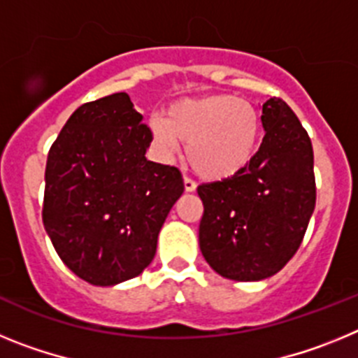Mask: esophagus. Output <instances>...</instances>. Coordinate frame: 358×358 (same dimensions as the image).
<instances>
[{
	"label": "esophagus",
	"instance_id": "esophagus-1",
	"mask_svg": "<svg viewBox=\"0 0 358 358\" xmlns=\"http://www.w3.org/2000/svg\"><path fill=\"white\" fill-rule=\"evenodd\" d=\"M197 185H195L194 179H189V177H185V189L186 192H195Z\"/></svg>",
	"mask_w": 358,
	"mask_h": 358
}]
</instances>
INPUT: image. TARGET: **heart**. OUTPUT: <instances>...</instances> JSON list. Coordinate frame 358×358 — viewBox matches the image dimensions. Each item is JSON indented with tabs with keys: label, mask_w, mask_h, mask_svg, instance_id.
Wrapping results in <instances>:
<instances>
[{
	"label": "heart",
	"mask_w": 358,
	"mask_h": 358,
	"mask_svg": "<svg viewBox=\"0 0 358 358\" xmlns=\"http://www.w3.org/2000/svg\"><path fill=\"white\" fill-rule=\"evenodd\" d=\"M150 129L161 150L172 156L179 141L188 143L189 166L204 179L220 181L251 163L260 143L262 120L248 100L211 94L172 103L169 118H152Z\"/></svg>",
	"instance_id": "heart-1"
}]
</instances>
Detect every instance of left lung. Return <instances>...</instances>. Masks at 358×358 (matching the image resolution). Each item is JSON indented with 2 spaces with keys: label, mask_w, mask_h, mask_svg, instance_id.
<instances>
[{
  "label": "left lung",
  "mask_w": 358,
  "mask_h": 358,
  "mask_svg": "<svg viewBox=\"0 0 358 358\" xmlns=\"http://www.w3.org/2000/svg\"><path fill=\"white\" fill-rule=\"evenodd\" d=\"M265 136L251 163L222 181L197 188L204 204L199 245L227 280L274 276L296 255L315 208L314 150L281 98L262 106Z\"/></svg>",
  "instance_id": "1"
}]
</instances>
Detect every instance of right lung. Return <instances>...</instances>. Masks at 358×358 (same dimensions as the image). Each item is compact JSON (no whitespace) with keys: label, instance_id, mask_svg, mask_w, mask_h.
<instances>
[{"label":"right lung","instance_id":"right-lung-1","mask_svg":"<svg viewBox=\"0 0 358 358\" xmlns=\"http://www.w3.org/2000/svg\"><path fill=\"white\" fill-rule=\"evenodd\" d=\"M152 132L127 93L78 107L44 173L43 224L66 267L91 285L140 276L185 192L176 166L145 157Z\"/></svg>","mask_w":358,"mask_h":358}]
</instances>
